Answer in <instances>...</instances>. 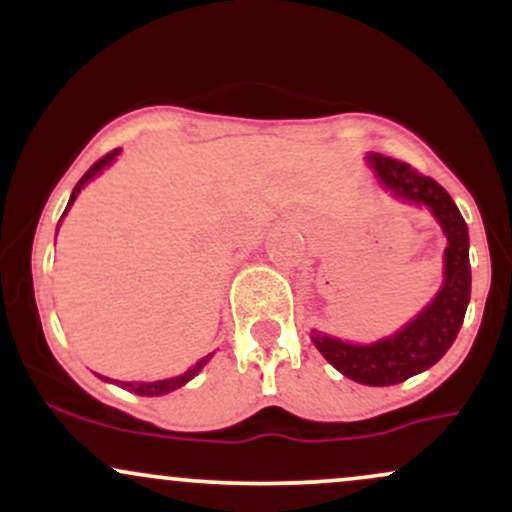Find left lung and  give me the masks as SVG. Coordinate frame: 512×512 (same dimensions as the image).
I'll return each instance as SVG.
<instances>
[{"label":"left lung","instance_id":"left-lung-1","mask_svg":"<svg viewBox=\"0 0 512 512\" xmlns=\"http://www.w3.org/2000/svg\"><path fill=\"white\" fill-rule=\"evenodd\" d=\"M368 161L380 182L387 190H392V195L414 204H426L448 236L443 289L436 301L428 305L424 313L416 315L407 327L368 346L346 344L327 334L313 332V342L320 354L339 373L361 385L385 387L404 383L411 375L431 368L445 356L467 313L469 293H472V267H469L467 223L445 187L397 158L370 154Z\"/></svg>","mask_w":512,"mask_h":512}]
</instances>
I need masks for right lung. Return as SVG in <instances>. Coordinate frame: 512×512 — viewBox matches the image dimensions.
I'll return each mask as SVG.
<instances>
[{
  "label": "right lung",
  "instance_id": "add662e5",
  "mask_svg": "<svg viewBox=\"0 0 512 512\" xmlns=\"http://www.w3.org/2000/svg\"><path fill=\"white\" fill-rule=\"evenodd\" d=\"M120 154V149H113L110 151V154H105L103 158H98L96 163H93L91 168L86 170L84 173V178H81L79 182H76V187H74V192H72V197H69V204H67V209L72 207V202L76 199V195H79L81 192V187L86 185L88 180L93 178V175L96 173H101V170L108 166V163H113L115 161V156ZM64 209V211H67ZM214 356V354H209V356H204L202 361L199 363H195V366H192L190 370H187V373H182V375H178V378H168V380H156V383H122L120 387H125V390H129V392H134V395H146V397H156V395H166V392H170V390H178V387H182L187 383V380H192L195 378V375L199 373V370H202V366L204 363L209 361V358Z\"/></svg>",
  "mask_w": 512,
  "mask_h": 512
}]
</instances>
